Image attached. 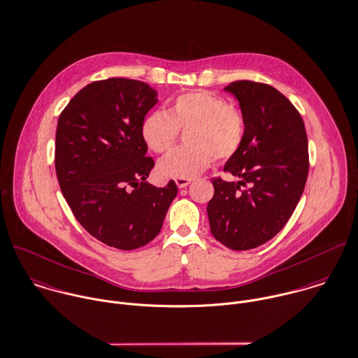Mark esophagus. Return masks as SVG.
Masks as SVG:
<instances>
[{"label": "esophagus", "instance_id": "esophagus-1", "mask_svg": "<svg viewBox=\"0 0 358 358\" xmlns=\"http://www.w3.org/2000/svg\"><path fill=\"white\" fill-rule=\"evenodd\" d=\"M191 178H176V184H177V187L178 188H185V187H188L189 184H191Z\"/></svg>", "mask_w": 358, "mask_h": 358}]
</instances>
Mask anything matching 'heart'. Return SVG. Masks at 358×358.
Here are the masks:
<instances>
[{
  "mask_svg": "<svg viewBox=\"0 0 358 358\" xmlns=\"http://www.w3.org/2000/svg\"><path fill=\"white\" fill-rule=\"evenodd\" d=\"M185 142L162 157L157 170L169 178H191L205 171L213 157H231L241 146L245 135L243 113L227 104V100L206 90L178 96L167 111H153L142 124V136L150 150L169 152L178 129H188Z\"/></svg>",
  "mask_w": 358,
  "mask_h": 358,
  "instance_id": "obj_1",
  "label": "heart"
}]
</instances>
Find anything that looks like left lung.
Listing matches in <instances>:
<instances>
[{"label":"left lung","instance_id":"1","mask_svg":"<svg viewBox=\"0 0 358 358\" xmlns=\"http://www.w3.org/2000/svg\"><path fill=\"white\" fill-rule=\"evenodd\" d=\"M245 120L240 149L224 171L240 181L213 178L208 203L212 236L234 251L257 248L289 222L308 176V139L304 121L290 100L273 86L251 80L224 87ZM250 188L239 191V185Z\"/></svg>","mask_w":358,"mask_h":358}]
</instances>
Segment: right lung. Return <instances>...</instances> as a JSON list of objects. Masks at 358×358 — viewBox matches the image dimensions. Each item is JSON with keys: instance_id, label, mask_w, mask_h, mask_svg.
Listing matches in <instances>:
<instances>
[{"instance_id": "right-lung-1", "label": "right lung", "mask_w": 358, "mask_h": 358, "mask_svg": "<svg viewBox=\"0 0 358 358\" xmlns=\"http://www.w3.org/2000/svg\"><path fill=\"white\" fill-rule=\"evenodd\" d=\"M159 101L149 85L125 78L89 83L62 110L55 132V171L62 195L82 227L99 241L136 250L160 231L177 195L146 182L142 124Z\"/></svg>"}]
</instances>
